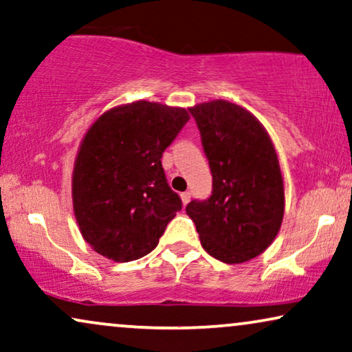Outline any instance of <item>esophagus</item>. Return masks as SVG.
<instances>
[{"instance_id":"1","label":"esophagus","mask_w":352,"mask_h":352,"mask_svg":"<svg viewBox=\"0 0 352 352\" xmlns=\"http://www.w3.org/2000/svg\"><path fill=\"white\" fill-rule=\"evenodd\" d=\"M180 198H182V203H184L185 206L190 203V198H191V195L188 193V191H185V193H182L180 195Z\"/></svg>"}]
</instances>
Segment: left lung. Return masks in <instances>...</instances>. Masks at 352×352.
<instances>
[{"instance_id": "8db88e82", "label": "left lung", "mask_w": 352, "mask_h": 352, "mask_svg": "<svg viewBox=\"0 0 352 352\" xmlns=\"http://www.w3.org/2000/svg\"><path fill=\"white\" fill-rule=\"evenodd\" d=\"M212 173V193L186 206L201 245L225 264L264 252L280 230L285 210L277 153L261 122L233 102L190 107Z\"/></svg>"}]
</instances>
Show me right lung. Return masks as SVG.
Wrapping results in <instances>:
<instances>
[{
  "label": "right lung",
  "instance_id": "add662e5",
  "mask_svg": "<svg viewBox=\"0 0 352 352\" xmlns=\"http://www.w3.org/2000/svg\"><path fill=\"white\" fill-rule=\"evenodd\" d=\"M188 120L182 107L137 101L104 112L87 132L74 166V214L101 256L149 254L182 209L161 157Z\"/></svg>",
  "mask_w": 352,
  "mask_h": 352
}]
</instances>
